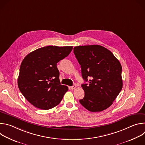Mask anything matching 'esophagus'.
<instances>
[{"label": "esophagus", "instance_id": "1", "mask_svg": "<svg viewBox=\"0 0 145 145\" xmlns=\"http://www.w3.org/2000/svg\"><path fill=\"white\" fill-rule=\"evenodd\" d=\"M76 88V86H73L70 87V89H74Z\"/></svg>", "mask_w": 145, "mask_h": 145}]
</instances>
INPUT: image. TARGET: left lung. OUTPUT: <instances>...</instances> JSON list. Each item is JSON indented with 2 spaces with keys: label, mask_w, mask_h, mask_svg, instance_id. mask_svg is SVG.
Returning <instances> with one entry per match:
<instances>
[{
  "label": "left lung",
  "mask_w": 145,
  "mask_h": 145,
  "mask_svg": "<svg viewBox=\"0 0 145 145\" xmlns=\"http://www.w3.org/2000/svg\"><path fill=\"white\" fill-rule=\"evenodd\" d=\"M73 53L81 65L82 78L89 81L88 85H81L85 96L79 100L80 104L91 112L107 109L122 89L120 62L111 51L97 45L76 46Z\"/></svg>",
  "instance_id": "obj_1"
}]
</instances>
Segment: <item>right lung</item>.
<instances>
[{
    "instance_id": "add662e5",
    "label": "right lung",
    "mask_w": 145,
    "mask_h": 145,
    "mask_svg": "<svg viewBox=\"0 0 145 145\" xmlns=\"http://www.w3.org/2000/svg\"><path fill=\"white\" fill-rule=\"evenodd\" d=\"M73 46H48L27 54L20 67L18 88L34 107L47 110L57 106L68 87L61 85L57 63L67 57Z\"/></svg>"
}]
</instances>
